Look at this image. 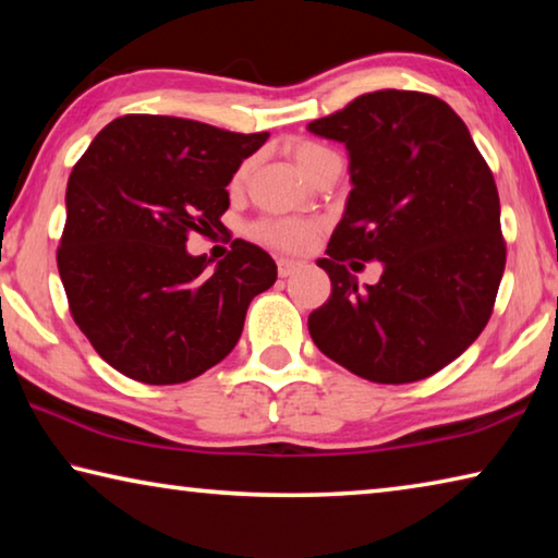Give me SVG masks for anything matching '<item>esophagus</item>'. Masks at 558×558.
Segmentation results:
<instances>
[{"mask_svg":"<svg viewBox=\"0 0 558 558\" xmlns=\"http://www.w3.org/2000/svg\"><path fill=\"white\" fill-rule=\"evenodd\" d=\"M302 268L300 260H292V258H280L278 260V276L280 278H290L292 272H298Z\"/></svg>","mask_w":558,"mask_h":558,"instance_id":"1","label":"esophagus"}]
</instances>
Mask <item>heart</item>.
Segmentation results:
<instances>
[{"label":"heart","mask_w":558,"mask_h":558,"mask_svg":"<svg viewBox=\"0 0 558 558\" xmlns=\"http://www.w3.org/2000/svg\"><path fill=\"white\" fill-rule=\"evenodd\" d=\"M323 153H327V149L315 143L292 145V157H295L300 169H305L317 155ZM253 235H256L260 243L272 245V248L300 253V251H307L310 245L315 243L317 223L307 219H266L253 226Z\"/></svg>","instance_id":"1"}]
</instances>
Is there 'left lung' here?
Masks as SVG:
<instances>
[{"instance_id": "left-lung-1", "label": "left lung", "mask_w": 558, "mask_h": 558, "mask_svg": "<svg viewBox=\"0 0 558 558\" xmlns=\"http://www.w3.org/2000/svg\"><path fill=\"white\" fill-rule=\"evenodd\" d=\"M307 130L347 147L352 182L317 260L332 295L307 317L310 337L362 379H426L493 315L507 260L495 177L465 122L426 93H366ZM364 259L383 263L376 287L353 276Z\"/></svg>"}]
</instances>
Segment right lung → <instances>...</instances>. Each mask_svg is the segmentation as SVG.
Masks as SVG:
<instances>
[{"label":"right lung","mask_w":558,"mask_h":558,"mask_svg":"<svg viewBox=\"0 0 558 558\" xmlns=\"http://www.w3.org/2000/svg\"><path fill=\"white\" fill-rule=\"evenodd\" d=\"M266 140L122 116L75 162L56 260L75 325L112 369L182 384L239 342L251 300L278 278L276 260L235 239L211 270V258L186 251V235L221 229L226 186Z\"/></svg>","instance_id":"add662e5"}]
</instances>
